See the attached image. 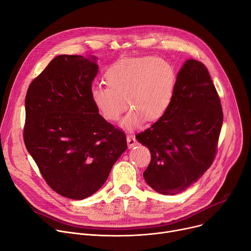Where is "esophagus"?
<instances>
[{"label":"esophagus","mask_w":251,"mask_h":251,"mask_svg":"<svg viewBox=\"0 0 251 251\" xmlns=\"http://www.w3.org/2000/svg\"><path fill=\"white\" fill-rule=\"evenodd\" d=\"M126 142H127V147H128V149H132L133 147L138 146L137 140L134 139V137L131 136V134H128V136L126 137Z\"/></svg>","instance_id":"34e87169"}]
</instances>
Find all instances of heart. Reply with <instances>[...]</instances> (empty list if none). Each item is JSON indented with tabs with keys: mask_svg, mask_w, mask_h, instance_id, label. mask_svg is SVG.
I'll return each mask as SVG.
<instances>
[{
	"mask_svg": "<svg viewBox=\"0 0 251 251\" xmlns=\"http://www.w3.org/2000/svg\"><path fill=\"white\" fill-rule=\"evenodd\" d=\"M104 76L108 86L93 85L92 101L108 122L119 121L128 103L131 109L120 124L126 130L141 127L145 120L161 119L174 96L176 71L170 62L156 57L120 60Z\"/></svg>",
	"mask_w": 251,
	"mask_h": 251,
	"instance_id": "b5f03b06",
	"label": "heart"
}]
</instances>
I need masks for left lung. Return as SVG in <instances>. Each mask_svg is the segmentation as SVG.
I'll use <instances>...</instances> for the list:
<instances>
[{
  "label": "left lung",
  "mask_w": 251,
  "mask_h": 251,
  "mask_svg": "<svg viewBox=\"0 0 251 251\" xmlns=\"http://www.w3.org/2000/svg\"><path fill=\"white\" fill-rule=\"evenodd\" d=\"M222 123L220 99L207 68L188 59L165 114L136 136L151 155L144 172L147 184L164 195L194 184L213 163Z\"/></svg>",
  "instance_id": "1"
}]
</instances>
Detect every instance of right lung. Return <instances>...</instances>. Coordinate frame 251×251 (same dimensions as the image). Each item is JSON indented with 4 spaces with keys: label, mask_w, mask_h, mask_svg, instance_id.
I'll return each mask as SVG.
<instances>
[{
    "label": "right lung",
    "mask_w": 251,
    "mask_h": 251,
    "mask_svg": "<svg viewBox=\"0 0 251 251\" xmlns=\"http://www.w3.org/2000/svg\"><path fill=\"white\" fill-rule=\"evenodd\" d=\"M93 55H58L30 84L24 142L47 184L63 197L82 200L105 183L126 150V134L99 113L91 84Z\"/></svg>",
    "instance_id": "1"
}]
</instances>
